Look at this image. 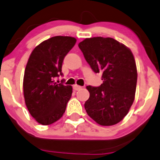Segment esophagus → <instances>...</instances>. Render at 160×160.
Segmentation results:
<instances>
[{
  "label": "esophagus",
  "mask_w": 160,
  "mask_h": 160,
  "mask_svg": "<svg viewBox=\"0 0 160 160\" xmlns=\"http://www.w3.org/2000/svg\"><path fill=\"white\" fill-rule=\"evenodd\" d=\"M81 88H82V87L79 86V85H73V89H74V90L78 91V90H79V89H81Z\"/></svg>",
  "instance_id": "obj_1"
}]
</instances>
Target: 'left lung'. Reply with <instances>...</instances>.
<instances>
[{"label":"left lung","mask_w":160,"mask_h":160,"mask_svg":"<svg viewBox=\"0 0 160 160\" xmlns=\"http://www.w3.org/2000/svg\"><path fill=\"white\" fill-rule=\"evenodd\" d=\"M78 47L92 69L102 74L100 86L86 87L90 93L85 103L87 114L102 126L119 123L134 101L137 71L133 53L111 37L87 38Z\"/></svg>","instance_id":"1"}]
</instances>
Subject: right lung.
<instances>
[{
    "mask_svg": "<svg viewBox=\"0 0 160 160\" xmlns=\"http://www.w3.org/2000/svg\"><path fill=\"white\" fill-rule=\"evenodd\" d=\"M76 42L71 37L56 36L32 50L23 77V95L31 116L42 125L52 124L62 117L72 88L55 82L62 75L63 59Z\"/></svg>",
    "mask_w": 160,
    "mask_h": 160,
    "instance_id": "right-lung-1",
    "label": "right lung"
}]
</instances>
